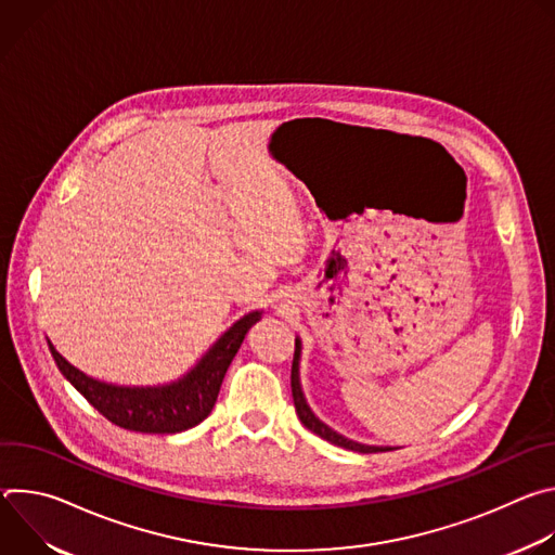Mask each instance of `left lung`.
<instances>
[{
  "label": "left lung",
  "mask_w": 555,
  "mask_h": 555,
  "mask_svg": "<svg viewBox=\"0 0 555 555\" xmlns=\"http://www.w3.org/2000/svg\"><path fill=\"white\" fill-rule=\"evenodd\" d=\"M300 351H302V343L300 338H296V351H294V362H292V398H294V406H296V415L300 420V424L311 430L313 435L323 437L325 441L334 443V446H340V448H347V450H353V452H384L388 448L384 446H366V443H358L353 439H347L345 435L336 433L334 428H330L325 422H321L319 417L313 415V411L309 409L307 400H305V392H302V386H300Z\"/></svg>",
  "instance_id": "obj_1"
}]
</instances>
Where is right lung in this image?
I'll return each mask as SVG.
<instances>
[{
  "mask_svg": "<svg viewBox=\"0 0 555 555\" xmlns=\"http://www.w3.org/2000/svg\"><path fill=\"white\" fill-rule=\"evenodd\" d=\"M261 315L263 311L246 313L215 340L189 373L157 386H118L94 379L72 366L50 340L48 347L63 377L112 424L135 433L176 435L210 415L232 358Z\"/></svg>",
  "mask_w": 555,
  "mask_h": 555,
  "instance_id": "right-lung-1",
  "label": "right lung"
}]
</instances>
